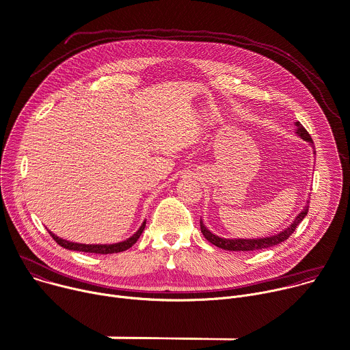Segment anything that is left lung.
Returning <instances> with one entry per match:
<instances>
[{"mask_svg": "<svg viewBox=\"0 0 350 350\" xmlns=\"http://www.w3.org/2000/svg\"><path fill=\"white\" fill-rule=\"evenodd\" d=\"M296 125L299 126L297 129V134L308 141L310 144H312V139L310 137V134L307 133V130L304 129V126L297 121ZM315 149V148H314ZM308 212V205H306V208L299 213V216L295 219L293 224L288 228L284 229L283 232L275 234V236H271V237H264V239H237V240H230V239H221V237H217L215 234H212L201 221V233L204 234V237L212 243L213 245L219 247V248H224V250H229V251H256V250H264V248H269V247H273L284 240H288L292 233L296 230V228L300 225V221L304 219V216L307 215Z\"/></svg>", "mask_w": 350, "mask_h": 350, "instance_id": "left-lung-1", "label": "left lung"}]
</instances>
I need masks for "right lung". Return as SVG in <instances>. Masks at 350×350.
<instances>
[{"mask_svg":"<svg viewBox=\"0 0 350 350\" xmlns=\"http://www.w3.org/2000/svg\"><path fill=\"white\" fill-rule=\"evenodd\" d=\"M145 224L146 221H144L142 226L139 228V230L133 236L130 237L129 240L125 241H121V243H117V244H109V245H102V244H79V243H71V241H67V240H62L59 237H57L55 234H53L51 232L50 236L54 239V241L57 244H59L61 247L64 248H68V250H74V251H82V252H94V254H114V252H121V251H125L126 248L133 247L137 240L139 239V236L142 234L144 229H145Z\"/></svg>","mask_w":350,"mask_h":350,"instance_id":"add662e5","label":"right lung"}]
</instances>
